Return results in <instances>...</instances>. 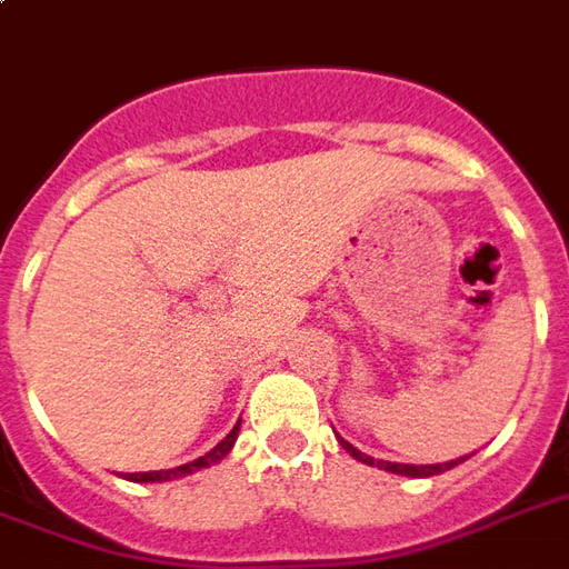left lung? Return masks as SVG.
<instances>
[{"instance_id":"left-lung-1","label":"left lung","mask_w":569,"mask_h":569,"mask_svg":"<svg viewBox=\"0 0 569 569\" xmlns=\"http://www.w3.org/2000/svg\"><path fill=\"white\" fill-rule=\"evenodd\" d=\"M341 447L351 452L357 462H367V465H376V468H385V471H391V475H407V478H431V475H440V471H447V468H452V465H459V459L456 462H443V465H400V462H376L372 456H367V452H360L357 447H351L348 440H341Z\"/></svg>"}]
</instances>
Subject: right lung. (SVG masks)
Here are the masks:
<instances>
[{
    "mask_svg": "<svg viewBox=\"0 0 569 569\" xmlns=\"http://www.w3.org/2000/svg\"><path fill=\"white\" fill-rule=\"evenodd\" d=\"M237 431H240V425H233V431H230L221 443H218L216 450H209L206 456H200V459H193V462L188 465H178V468H172V471H144V475H129V480H169V478H181V475H193V471H200V468H209V465L221 462L224 456L230 452V447H233V440H237Z\"/></svg>",
    "mask_w": 569,
    "mask_h": 569,
    "instance_id": "right-lung-1",
    "label": "right lung"
}]
</instances>
